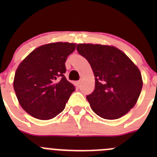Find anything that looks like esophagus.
<instances>
[{
  "instance_id": "obj_1",
  "label": "esophagus",
  "mask_w": 157,
  "mask_h": 157,
  "mask_svg": "<svg viewBox=\"0 0 157 157\" xmlns=\"http://www.w3.org/2000/svg\"><path fill=\"white\" fill-rule=\"evenodd\" d=\"M81 83H82V80H79V81L78 82V85H80Z\"/></svg>"
}]
</instances>
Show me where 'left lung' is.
<instances>
[{
    "instance_id": "obj_1",
    "label": "left lung",
    "mask_w": 157,
    "mask_h": 157,
    "mask_svg": "<svg viewBox=\"0 0 157 157\" xmlns=\"http://www.w3.org/2000/svg\"><path fill=\"white\" fill-rule=\"evenodd\" d=\"M77 50L88 60L95 77V89L86 97L92 110L105 120L127 114L137 103L143 85L138 67L112 45L81 43Z\"/></svg>"
}]
</instances>
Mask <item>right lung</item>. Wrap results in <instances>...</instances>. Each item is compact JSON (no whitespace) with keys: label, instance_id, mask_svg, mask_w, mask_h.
Here are the masks:
<instances>
[{"label":"right lung","instance_id":"1","mask_svg":"<svg viewBox=\"0 0 157 157\" xmlns=\"http://www.w3.org/2000/svg\"><path fill=\"white\" fill-rule=\"evenodd\" d=\"M75 43L52 42L37 47L18 66L13 81L20 106L37 120L56 117L75 86L67 80L65 62Z\"/></svg>","mask_w":157,"mask_h":157}]
</instances>
